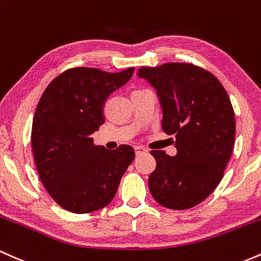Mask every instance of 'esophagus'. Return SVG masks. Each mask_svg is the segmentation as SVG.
Returning <instances> with one entry per match:
<instances>
[{
  "label": "esophagus",
  "mask_w": 261,
  "mask_h": 261,
  "mask_svg": "<svg viewBox=\"0 0 261 261\" xmlns=\"http://www.w3.org/2000/svg\"><path fill=\"white\" fill-rule=\"evenodd\" d=\"M134 150H136V155H142L146 153V149L143 148V146H134Z\"/></svg>",
  "instance_id": "34e87169"
}]
</instances>
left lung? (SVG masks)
I'll return each instance as SVG.
<instances>
[{
	"label": "left lung",
	"instance_id": "8db88e82",
	"mask_svg": "<svg viewBox=\"0 0 261 261\" xmlns=\"http://www.w3.org/2000/svg\"><path fill=\"white\" fill-rule=\"evenodd\" d=\"M137 75L156 90L163 130L176 138L175 156L150 151L156 162L150 194L166 208H191L215 191L232 155L236 118L229 96L215 75L194 64L143 66Z\"/></svg>",
	"mask_w": 261,
	"mask_h": 261
}]
</instances>
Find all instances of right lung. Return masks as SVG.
Returning a JSON list of instances; mask_svg holds the SVG:
<instances>
[{"label":"right lung","mask_w":261,"mask_h":261,"mask_svg":"<svg viewBox=\"0 0 261 261\" xmlns=\"http://www.w3.org/2000/svg\"><path fill=\"white\" fill-rule=\"evenodd\" d=\"M134 67L106 72L74 67L54 79L43 92L33 117L32 150L44 187L59 206L72 213L106 207L115 197L134 150L93 144L103 124L105 102L129 81Z\"/></svg>","instance_id":"obj_1"}]
</instances>
